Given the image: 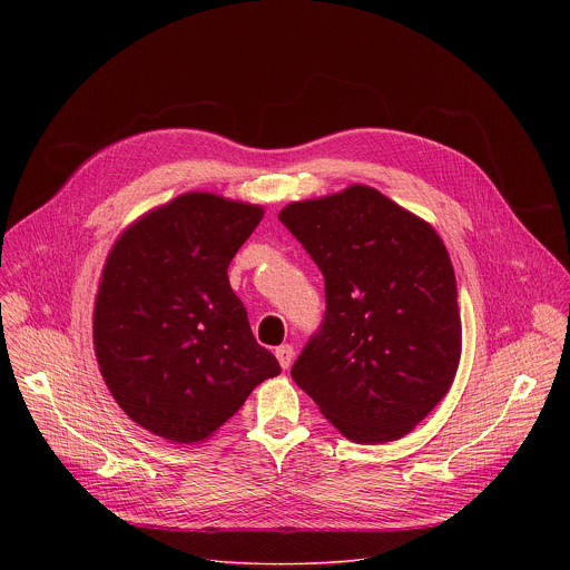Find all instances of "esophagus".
<instances>
[{
  "label": "esophagus",
  "instance_id": "esophagus-1",
  "mask_svg": "<svg viewBox=\"0 0 570 570\" xmlns=\"http://www.w3.org/2000/svg\"><path fill=\"white\" fill-rule=\"evenodd\" d=\"M275 356H277L279 365H282L284 370H288V367H291V363H293L295 352H293V347H291V345H282V347H277V350H275Z\"/></svg>",
  "mask_w": 570,
  "mask_h": 570
}]
</instances>
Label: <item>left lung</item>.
<instances>
[{
  "instance_id": "obj_1",
  "label": "left lung",
  "mask_w": 570,
  "mask_h": 570,
  "mask_svg": "<svg viewBox=\"0 0 570 570\" xmlns=\"http://www.w3.org/2000/svg\"><path fill=\"white\" fill-rule=\"evenodd\" d=\"M279 220L322 271L327 295L293 381L352 442L411 433L449 392L462 350L442 238L365 185L291 203Z\"/></svg>"
}]
</instances>
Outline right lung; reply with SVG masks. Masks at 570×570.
<instances>
[{"mask_svg": "<svg viewBox=\"0 0 570 570\" xmlns=\"http://www.w3.org/2000/svg\"><path fill=\"white\" fill-rule=\"evenodd\" d=\"M264 207L189 191L115 240L95 302V354L121 411L178 444L207 440L282 372L227 266Z\"/></svg>", "mask_w": 570, "mask_h": 570, "instance_id": "add662e5", "label": "right lung"}]
</instances>
